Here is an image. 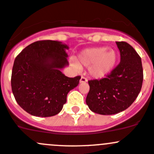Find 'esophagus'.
Returning a JSON list of instances; mask_svg holds the SVG:
<instances>
[{
	"instance_id": "34e87169",
	"label": "esophagus",
	"mask_w": 154,
	"mask_h": 154,
	"mask_svg": "<svg viewBox=\"0 0 154 154\" xmlns=\"http://www.w3.org/2000/svg\"><path fill=\"white\" fill-rule=\"evenodd\" d=\"M86 82H87V79L86 78V77H82L81 78H80V83H86Z\"/></svg>"
}]
</instances>
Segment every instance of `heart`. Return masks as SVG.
<instances>
[{"instance_id":"obj_1","label":"heart","mask_w":154,"mask_h":154,"mask_svg":"<svg viewBox=\"0 0 154 154\" xmlns=\"http://www.w3.org/2000/svg\"><path fill=\"white\" fill-rule=\"evenodd\" d=\"M119 56L115 50L106 46L87 48L77 57V62L71 60V64L79 70L80 66L88 67V73L95 79H102L109 75L116 68Z\"/></svg>"}]
</instances>
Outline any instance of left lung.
Wrapping results in <instances>:
<instances>
[{"label": "left lung", "instance_id": "1", "mask_svg": "<svg viewBox=\"0 0 154 154\" xmlns=\"http://www.w3.org/2000/svg\"><path fill=\"white\" fill-rule=\"evenodd\" d=\"M120 63L106 77L88 81L86 104L94 112L114 115L127 109L134 102L143 82L142 60L125 42H116Z\"/></svg>", "mask_w": 154, "mask_h": 154}]
</instances>
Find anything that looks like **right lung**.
<instances>
[{"label": "right lung", "instance_id": "right-lung-1", "mask_svg": "<svg viewBox=\"0 0 154 154\" xmlns=\"http://www.w3.org/2000/svg\"><path fill=\"white\" fill-rule=\"evenodd\" d=\"M68 46L58 41H37L18 54L12 67L11 86L15 100L27 112L37 117L58 114L68 93L80 77H68L61 70L68 66Z\"/></svg>", "mask_w": 154, "mask_h": 154}]
</instances>
